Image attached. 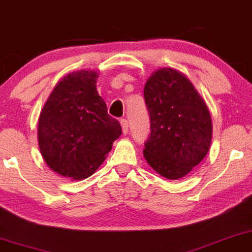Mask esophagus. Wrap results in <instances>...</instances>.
<instances>
[{"instance_id": "obj_1", "label": "esophagus", "mask_w": 252, "mask_h": 252, "mask_svg": "<svg viewBox=\"0 0 252 252\" xmlns=\"http://www.w3.org/2000/svg\"><path fill=\"white\" fill-rule=\"evenodd\" d=\"M121 126H122V130H123V133L124 135H126L129 131V126H128V121L126 120H121Z\"/></svg>"}]
</instances>
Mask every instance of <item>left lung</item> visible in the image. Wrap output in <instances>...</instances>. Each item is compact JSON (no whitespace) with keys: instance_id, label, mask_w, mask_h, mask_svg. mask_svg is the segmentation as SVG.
Listing matches in <instances>:
<instances>
[{"instance_id":"8db88e82","label":"left lung","mask_w":252,"mask_h":252,"mask_svg":"<svg viewBox=\"0 0 252 252\" xmlns=\"http://www.w3.org/2000/svg\"><path fill=\"white\" fill-rule=\"evenodd\" d=\"M144 98L151 121L144 158L165 179H182L210 150L209 107L190 79L173 68L158 69L149 77Z\"/></svg>"}]
</instances>
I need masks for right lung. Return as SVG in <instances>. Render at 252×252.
Masks as SVG:
<instances>
[{
  "instance_id": "right-lung-1",
  "label": "right lung",
  "mask_w": 252,
  "mask_h": 252,
  "mask_svg": "<svg viewBox=\"0 0 252 252\" xmlns=\"http://www.w3.org/2000/svg\"><path fill=\"white\" fill-rule=\"evenodd\" d=\"M98 72L78 70L56 84L38 121L40 153L53 172L71 180L91 176L122 135L96 90Z\"/></svg>"
}]
</instances>
